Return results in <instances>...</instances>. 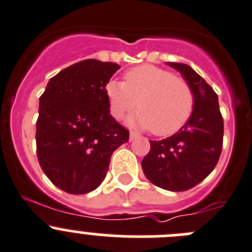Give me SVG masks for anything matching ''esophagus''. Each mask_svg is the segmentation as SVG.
Segmentation results:
<instances>
[{"mask_svg":"<svg viewBox=\"0 0 252 252\" xmlns=\"http://www.w3.org/2000/svg\"><path fill=\"white\" fill-rule=\"evenodd\" d=\"M138 138V134L137 133H134V131H130V133H129V140H130V142H133V140H135Z\"/></svg>","mask_w":252,"mask_h":252,"instance_id":"1","label":"esophagus"}]
</instances>
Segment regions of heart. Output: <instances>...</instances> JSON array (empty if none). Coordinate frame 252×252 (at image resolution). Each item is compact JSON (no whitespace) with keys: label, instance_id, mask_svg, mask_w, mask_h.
<instances>
[{"label":"heart","instance_id":"1","mask_svg":"<svg viewBox=\"0 0 252 252\" xmlns=\"http://www.w3.org/2000/svg\"><path fill=\"white\" fill-rule=\"evenodd\" d=\"M105 94L115 119H123L137 108L140 110L129 123L152 129L159 137L180 130L193 110L194 96L189 84L169 70L142 65L129 70L124 83L110 80Z\"/></svg>","mask_w":252,"mask_h":252}]
</instances>
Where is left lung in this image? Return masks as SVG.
<instances>
[{"label": "left lung", "instance_id": "left-lung-1", "mask_svg": "<svg viewBox=\"0 0 252 252\" xmlns=\"http://www.w3.org/2000/svg\"><path fill=\"white\" fill-rule=\"evenodd\" d=\"M181 72L194 96L187 123L171 137L151 140L142 160L146 177L167 191H187L202 182L219 162L223 139V119L214 89L189 65L167 63Z\"/></svg>", "mask_w": 252, "mask_h": 252}]
</instances>
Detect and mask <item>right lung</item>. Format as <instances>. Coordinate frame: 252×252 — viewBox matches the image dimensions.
<instances>
[{"label":"right lung","mask_w":252,"mask_h":252,"mask_svg":"<svg viewBox=\"0 0 252 252\" xmlns=\"http://www.w3.org/2000/svg\"><path fill=\"white\" fill-rule=\"evenodd\" d=\"M121 66L88 59L61 70L40 96L36 152L56 187L84 194L101 185L129 131L110 115L105 87Z\"/></svg>","instance_id":"right-lung-1"}]
</instances>
